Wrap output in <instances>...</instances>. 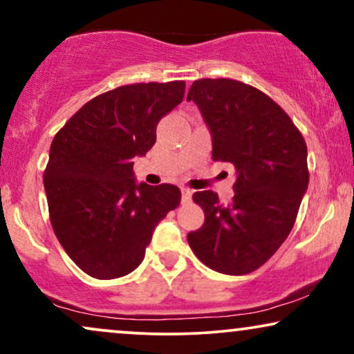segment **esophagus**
Here are the masks:
<instances>
[{"label":"esophagus","instance_id":"1","mask_svg":"<svg viewBox=\"0 0 354 354\" xmlns=\"http://www.w3.org/2000/svg\"><path fill=\"white\" fill-rule=\"evenodd\" d=\"M181 194H183V203H187L191 199L192 191L187 189V187H181Z\"/></svg>","mask_w":354,"mask_h":354}]
</instances>
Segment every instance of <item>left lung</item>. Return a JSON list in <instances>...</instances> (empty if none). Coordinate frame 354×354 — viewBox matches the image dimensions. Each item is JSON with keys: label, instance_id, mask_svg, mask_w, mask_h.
Wrapping results in <instances>:
<instances>
[{"label": "left lung", "instance_id": "8db88e82", "mask_svg": "<svg viewBox=\"0 0 354 354\" xmlns=\"http://www.w3.org/2000/svg\"><path fill=\"white\" fill-rule=\"evenodd\" d=\"M212 133V160L236 169L234 198L192 194L204 225L187 234L196 257L223 274H248L284 243L308 186L307 145L279 104L230 78L196 80L187 93Z\"/></svg>", "mask_w": 354, "mask_h": 354}]
</instances>
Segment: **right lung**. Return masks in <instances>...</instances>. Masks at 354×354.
Masks as SVG:
<instances>
[{
    "mask_svg": "<svg viewBox=\"0 0 354 354\" xmlns=\"http://www.w3.org/2000/svg\"><path fill=\"white\" fill-rule=\"evenodd\" d=\"M185 88L151 82L111 89L53 137L44 171L52 229L75 265L96 279L136 270L155 227L181 203L174 185H136L132 158L155 145L156 125Z\"/></svg>",
    "mask_w": 354,
    "mask_h": 354,
    "instance_id": "add662e5",
    "label": "right lung"
}]
</instances>
